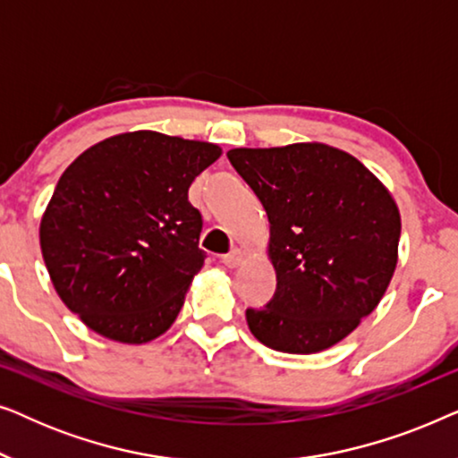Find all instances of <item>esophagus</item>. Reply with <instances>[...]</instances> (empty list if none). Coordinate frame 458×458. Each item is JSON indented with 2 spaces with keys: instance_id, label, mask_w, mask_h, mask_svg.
Listing matches in <instances>:
<instances>
[{
  "instance_id": "1",
  "label": "esophagus",
  "mask_w": 458,
  "mask_h": 458,
  "mask_svg": "<svg viewBox=\"0 0 458 458\" xmlns=\"http://www.w3.org/2000/svg\"><path fill=\"white\" fill-rule=\"evenodd\" d=\"M243 259H246V254H243L240 248H233L229 254L223 256V265L229 267V268H235V267L242 265Z\"/></svg>"
}]
</instances>
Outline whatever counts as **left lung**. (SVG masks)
Listing matches in <instances>:
<instances>
[{"label":"left lung","instance_id":"left-lung-1","mask_svg":"<svg viewBox=\"0 0 458 458\" xmlns=\"http://www.w3.org/2000/svg\"><path fill=\"white\" fill-rule=\"evenodd\" d=\"M227 158L265 206L277 290L246 321L265 346L315 354L377 309L398 262L400 212L369 168L325 143L235 148Z\"/></svg>","mask_w":458,"mask_h":458}]
</instances>
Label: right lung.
Listing matches in <instances>:
<instances>
[{
  "instance_id": "right-lung-1",
  "label": "right lung",
  "mask_w": 458,
  "mask_h": 458,
  "mask_svg": "<svg viewBox=\"0 0 458 458\" xmlns=\"http://www.w3.org/2000/svg\"><path fill=\"white\" fill-rule=\"evenodd\" d=\"M221 148L156 131L108 137L62 173L39 242L62 302L108 340L146 344L177 318L193 275L202 215L187 199Z\"/></svg>"
}]
</instances>
